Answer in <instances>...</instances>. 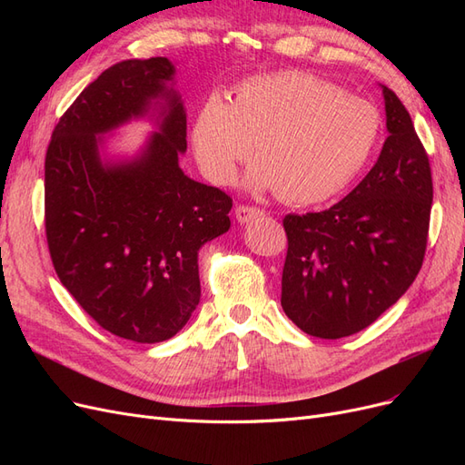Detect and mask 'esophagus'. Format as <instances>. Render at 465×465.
Segmentation results:
<instances>
[{
    "label": "esophagus",
    "instance_id": "34e87169",
    "mask_svg": "<svg viewBox=\"0 0 465 465\" xmlns=\"http://www.w3.org/2000/svg\"><path fill=\"white\" fill-rule=\"evenodd\" d=\"M234 215H236V221L241 223V224H244V223H248V221H252V219H256V217H262L263 215V211L260 209V207H250V205H238L236 209H234Z\"/></svg>",
    "mask_w": 465,
    "mask_h": 465
}]
</instances>
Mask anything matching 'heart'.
Here are the masks:
<instances>
[{"label":"heart","instance_id":"heart-1","mask_svg":"<svg viewBox=\"0 0 465 465\" xmlns=\"http://www.w3.org/2000/svg\"><path fill=\"white\" fill-rule=\"evenodd\" d=\"M378 110L333 83L302 72L242 81L232 103L209 96L193 120L192 143L203 173L227 186L256 143L246 174L252 190L314 205L341 193L380 139Z\"/></svg>","mask_w":465,"mask_h":465}]
</instances>
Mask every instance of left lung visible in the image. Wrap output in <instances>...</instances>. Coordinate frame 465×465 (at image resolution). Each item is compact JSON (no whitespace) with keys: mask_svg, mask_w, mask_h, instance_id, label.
<instances>
[{"mask_svg":"<svg viewBox=\"0 0 465 465\" xmlns=\"http://www.w3.org/2000/svg\"><path fill=\"white\" fill-rule=\"evenodd\" d=\"M388 137L376 164L320 213L287 215L281 306L322 340L364 330L415 281L423 265L432 176L410 112L382 85Z\"/></svg>","mask_w":465,"mask_h":465,"instance_id":"left-lung-1","label":"left lung"}]
</instances>
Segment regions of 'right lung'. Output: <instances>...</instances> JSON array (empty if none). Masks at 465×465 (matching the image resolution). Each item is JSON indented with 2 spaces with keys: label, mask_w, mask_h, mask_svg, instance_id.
<instances>
[{
  "label": "right lung",
  "mask_w": 465,
  "mask_h": 465,
  "mask_svg": "<svg viewBox=\"0 0 465 465\" xmlns=\"http://www.w3.org/2000/svg\"><path fill=\"white\" fill-rule=\"evenodd\" d=\"M166 58L125 60L81 91L45 163L48 250L62 285L101 328L171 340L202 297L198 252L229 231L231 195L184 174L186 110ZM137 117L158 125L135 158L104 160V135Z\"/></svg>",
  "instance_id": "right-lung-1"
}]
</instances>
